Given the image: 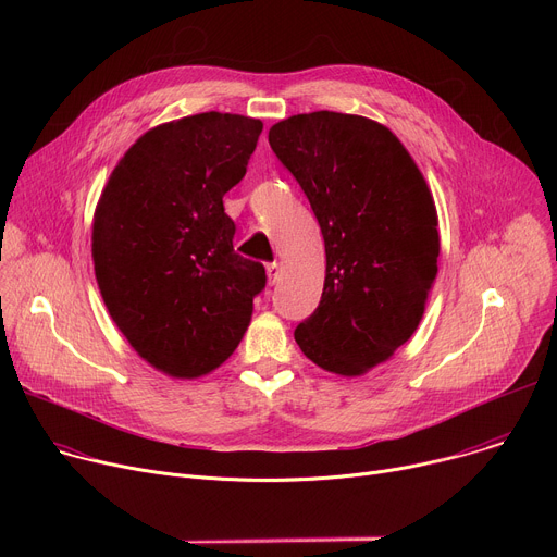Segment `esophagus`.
<instances>
[{
    "instance_id": "34e87169",
    "label": "esophagus",
    "mask_w": 557,
    "mask_h": 557,
    "mask_svg": "<svg viewBox=\"0 0 557 557\" xmlns=\"http://www.w3.org/2000/svg\"><path fill=\"white\" fill-rule=\"evenodd\" d=\"M280 273H282V267H280L277 262L267 264V275H269V282H271V284H275V282L280 280Z\"/></svg>"
}]
</instances>
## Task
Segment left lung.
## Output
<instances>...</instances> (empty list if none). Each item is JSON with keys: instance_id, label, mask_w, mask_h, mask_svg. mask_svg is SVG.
Listing matches in <instances>:
<instances>
[{"instance_id": "8db88e82", "label": "left lung", "mask_w": 557, "mask_h": 557, "mask_svg": "<svg viewBox=\"0 0 557 557\" xmlns=\"http://www.w3.org/2000/svg\"><path fill=\"white\" fill-rule=\"evenodd\" d=\"M326 247L320 306L295 329L326 372L361 376L419 329L438 267V215L414 158L385 125L342 112L295 114L269 129Z\"/></svg>"}]
</instances>
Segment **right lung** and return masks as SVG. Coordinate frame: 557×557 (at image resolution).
<instances>
[{
  "instance_id": "1",
  "label": "right lung",
  "mask_w": 557,
  "mask_h": 557,
  "mask_svg": "<svg viewBox=\"0 0 557 557\" xmlns=\"http://www.w3.org/2000/svg\"><path fill=\"white\" fill-rule=\"evenodd\" d=\"M262 121L202 112L145 132L112 170L92 260L112 322L151 368L198 379L243 342L260 262L233 251L222 196L247 174Z\"/></svg>"
}]
</instances>
